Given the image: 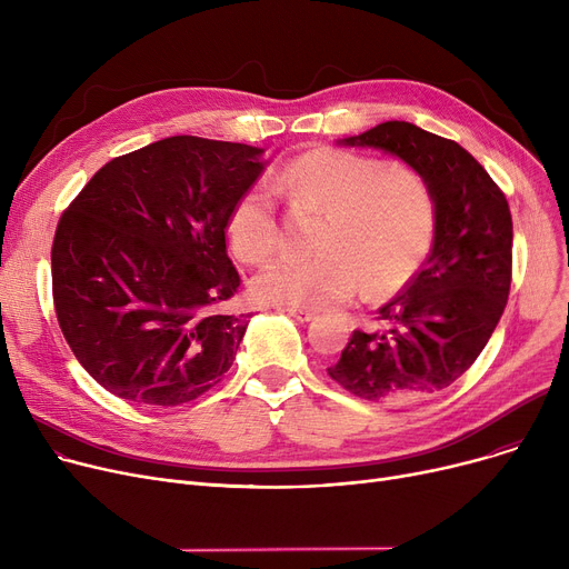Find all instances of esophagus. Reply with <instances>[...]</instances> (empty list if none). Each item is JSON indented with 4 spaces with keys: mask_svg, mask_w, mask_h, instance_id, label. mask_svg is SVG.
<instances>
[{
    "mask_svg": "<svg viewBox=\"0 0 569 569\" xmlns=\"http://www.w3.org/2000/svg\"><path fill=\"white\" fill-rule=\"evenodd\" d=\"M279 311H283V313H288V316L297 318V320H300V322H309V320H313V318H316V313H313V311H309V309H297V307H279Z\"/></svg>",
    "mask_w": 569,
    "mask_h": 569,
    "instance_id": "obj_1",
    "label": "esophagus"
}]
</instances>
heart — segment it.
Returning a JSON list of instances; mask_svg holds the SVG:
<instances>
[{
	"mask_svg": "<svg viewBox=\"0 0 569 569\" xmlns=\"http://www.w3.org/2000/svg\"><path fill=\"white\" fill-rule=\"evenodd\" d=\"M292 212L320 217L309 258H281L253 279L256 300L327 309L362 288L367 300L401 292L431 251L436 200L422 172L346 149L318 147L269 179ZM258 182L237 196L226 232L232 251L260 264L283 247L277 200Z\"/></svg>",
	"mask_w": 569,
	"mask_h": 569,
	"instance_id": "obj_1",
	"label": "heart"
}]
</instances>
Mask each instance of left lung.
I'll list each match as a JSON object with an SVG mask.
<instances>
[{"label":"left lung","mask_w":569,"mask_h":569,"mask_svg":"<svg viewBox=\"0 0 569 569\" xmlns=\"http://www.w3.org/2000/svg\"><path fill=\"white\" fill-rule=\"evenodd\" d=\"M341 142L382 149L422 172L436 200V234L420 272L378 309L385 330H355L327 373L373 403L433 395L470 369L505 311L512 283L510 204L459 142L410 122H382Z\"/></svg>","instance_id":"obj_1"}]
</instances>
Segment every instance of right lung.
<instances>
[{
	"label": "right lung",
	"instance_id": "add662e5",
	"mask_svg": "<svg viewBox=\"0 0 569 569\" xmlns=\"http://www.w3.org/2000/svg\"><path fill=\"white\" fill-rule=\"evenodd\" d=\"M262 149L172 136L108 161L52 239V300L76 360L119 399L182 406L221 382L249 316L226 311L237 196Z\"/></svg>",
	"mask_w": 569,
	"mask_h": 569
}]
</instances>
